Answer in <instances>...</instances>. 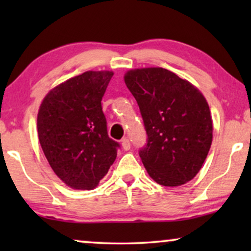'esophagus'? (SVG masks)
Wrapping results in <instances>:
<instances>
[{"mask_svg":"<svg viewBox=\"0 0 251 251\" xmlns=\"http://www.w3.org/2000/svg\"><path fill=\"white\" fill-rule=\"evenodd\" d=\"M121 145H122V149L125 151H129L130 146H131V145H130V140L128 138H123Z\"/></svg>","mask_w":251,"mask_h":251,"instance_id":"1","label":"esophagus"}]
</instances>
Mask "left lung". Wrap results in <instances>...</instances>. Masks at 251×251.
Segmentation results:
<instances>
[{
  "mask_svg": "<svg viewBox=\"0 0 251 251\" xmlns=\"http://www.w3.org/2000/svg\"><path fill=\"white\" fill-rule=\"evenodd\" d=\"M125 82L145 126L147 144L139 156L151 178L163 186L193 179L212 142V120L203 95L161 67L130 70Z\"/></svg>",
  "mask_w": 251,
  "mask_h": 251,
  "instance_id": "left-lung-1",
  "label": "left lung"
}]
</instances>
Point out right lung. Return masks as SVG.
I'll list each match as a JSON object with an SVG mask.
<instances>
[{
	"mask_svg": "<svg viewBox=\"0 0 251 251\" xmlns=\"http://www.w3.org/2000/svg\"><path fill=\"white\" fill-rule=\"evenodd\" d=\"M113 76L88 71L53 88L40 106L37 132L54 174L74 190H92L116 159L101 99Z\"/></svg>",
	"mask_w": 251,
	"mask_h": 251,
	"instance_id": "1",
	"label": "right lung"
}]
</instances>
